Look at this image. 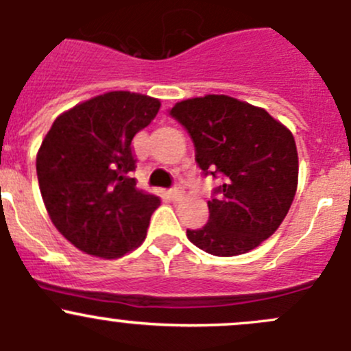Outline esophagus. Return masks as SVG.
<instances>
[{
  "label": "esophagus",
  "instance_id": "1",
  "mask_svg": "<svg viewBox=\"0 0 351 351\" xmlns=\"http://www.w3.org/2000/svg\"><path fill=\"white\" fill-rule=\"evenodd\" d=\"M169 197H171L175 202H178L180 198L183 197V190L180 189V186H175V189L169 190Z\"/></svg>",
  "mask_w": 351,
  "mask_h": 351
}]
</instances>
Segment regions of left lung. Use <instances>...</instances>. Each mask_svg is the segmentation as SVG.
Segmentation results:
<instances>
[{"label": "left lung", "instance_id": "1", "mask_svg": "<svg viewBox=\"0 0 351 351\" xmlns=\"http://www.w3.org/2000/svg\"><path fill=\"white\" fill-rule=\"evenodd\" d=\"M175 117L195 144L205 175L224 183L207 202L208 222L186 231L205 253L236 256L270 238L285 219L299 182V158L292 132L265 108L228 95L178 101Z\"/></svg>", "mask_w": 351, "mask_h": 351}]
</instances>
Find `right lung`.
Returning a JSON list of instances; mask_svg holds the SVG:
<instances>
[{
  "mask_svg": "<svg viewBox=\"0 0 351 351\" xmlns=\"http://www.w3.org/2000/svg\"><path fill=\"white\" fill-rule=\"evenodd\" d=\"M161 101L108 91L66 110L37 153L47 214L77 250L115 260L146 239L159 197L139 190L132 139L158 115Z\"/></svg>",
  "mask_w": 351,
  "mask_h": 351,
  "instance_id": "right-lung-1",
  "label": "right lung"
}]
</instances>
